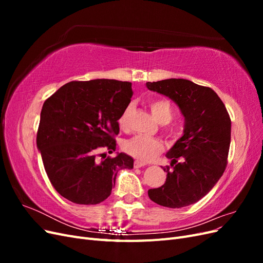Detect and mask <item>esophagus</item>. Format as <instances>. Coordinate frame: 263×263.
<instances>
[{
    "label": "esophagus",
    "instance_id": "obj_1",
    "mask_svg": "<svg viewBox=\"0 0 263 263\" xmlns=\"http://www.w3.org/2000/svg\"><path fill=\"white\" fill-rule=\"evenodd\" d=\"M134 165H135V168H141V166H145V165H146V163H145V162H141V161L136 160V161H135Z\"/></svg>",
    "mask_w": 263,
    "mask_h": 263
}]
</instances>
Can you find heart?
<instances>
[{"mask_svg": "<svg viewBox=\"0 0 263 263\" xmlns=\"http://www.w3.org/2000/svg\"><path fill=\"white\" fill-rule=\"evenodd\" d=\"M149 107L154 117L160 124H168L173 117V108L169 101L166 100H155L149 102ZM132 110V106H127L121 117L118 118V126L121 129H126L128 125V118ZM123 148L126 154L136 158L140 161H150L155 159L162 150V142L153 137L137 135L129 139H127Z\"/></svg>", "mask_w": 263, "mask_h": 263, "instance_id": "b5f03b06", "label": "heart"}]
</instances>
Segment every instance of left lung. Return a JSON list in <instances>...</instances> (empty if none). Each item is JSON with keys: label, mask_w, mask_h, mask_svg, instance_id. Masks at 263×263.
Here are the masks:
<instances>
[{"label": "left lung", "mask_w": 263, "mask_h": 263, "mask_svg": "<svg viewBox=\"0 0 263 263\" xmlns=\"http://www.w3.org/2000/svg\"><path fill=\"white\" fill-rule=\"evenodd\" d=\"M148 90L172 100L184 117L183 135L166 153L164 184L150 189L153 202L180 209L200 201L221 178L230 146V122L227 109L211 87L185 79L147 82Z\"/></svg>", "instance_id": "left-lung-1"}]
</instances>
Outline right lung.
<instances>
[{"instance_id":"obj_1","label":"right lung","mask_w":263,"mask_h":263,"mask_svg":"<svg viewBox=\"0 0 263 263\" xmlns=\"http://www.w3.org/2000/svg\"><path fill=\"white\" fill-rule=\"evenodd\" d=\"M133 93L130 82L97 79L69 82L46 100L36 142L61 196L76 204H99L112 193L117 172L134 168V159L125 153L101 161L95 158L100 150H116L118 118Z\"/></svg>"}]
</instances>
